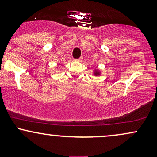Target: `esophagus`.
I'll list each match as a JSON object with an SVG mask.
<instances>
[{"label":"esophagus","instance_id":"obj_1","mask_svg":"<svg viewBox=\"0 0 157 157\" xmlns=\"http://www.w3.org/2000/svg\"><path fill=\"white\" fill-rule=\"evenodd\" d=\"M82 60V57H80V58H79V59H78V60H77L80 61V60Z\"/></svg>","mask_w":157,"mask_h":157}]
</instances>
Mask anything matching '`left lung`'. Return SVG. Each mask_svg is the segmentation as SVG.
I'll list each match as a JSON object with an SVG mask.
<instances>
[{
  "label": "left lung",
  "mask_w": 157,
  "mask_h": 157,
  "mask_svg": "<svg viewBox=\"0 0 157 157\" xmlns=\"http://www.w3.org/2000/svg\"><path fill=\"white\" fill-rule=\"evenodd\" d=\"M100 75H101V71H100V70L97 69V68L94 70V76H100Z\"/></svg>",
  "instance_id": "left-lung-1"
}]
</instances>
